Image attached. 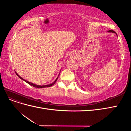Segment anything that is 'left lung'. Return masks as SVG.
Listing matches in <instances>:
<instances>
[{"instance_id": "obj_1", "label": "left lung", "mask_w": 131, "mask_h": 131, "mask_svg": "<svg viewBox=\"0 0 131 131\" xmlns=\"http://www.w3.org/2000/svg\"><path fill=\"white\" fill-rule=\"evenodd\" d=\"M108 32H110V33H115V34H116V35H117H117L116 33L115 32V31H114V30H109V31H108Z\"/></svg>"}]
</instances>
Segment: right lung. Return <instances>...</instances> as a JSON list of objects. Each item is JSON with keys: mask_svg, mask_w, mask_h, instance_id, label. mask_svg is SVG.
I'll return each instance as SVG.
<instances>
[{"mask_svg": "<svg viewBox=\"0 0 131 131\" xmlns=\"http://www.w3.org/2000/svg\"><path fill=\"white\" fill-rule=\"evenodd\" d=\"M15 73H16V75H17V76L18 77V78H20L21 80H23V81H25L26 82H27V84H29L30 85H31V86H33V87H34V88H49V87H50V86H52L53 84H54V83L56 82V81L57 80V79H58V76L59 75H58V77L56 78V80H55V81L53 82H52V84H49V85H36V84H33V83H31V82H29V81H27V80H25L24 79H23L22 78H21L20 76H19V75L15 72Z\"/></svg>", "mask_w": 131, "mask_h": 131, "instance_id": "right-lung-1", "label": "right lung"}]
</instances>
